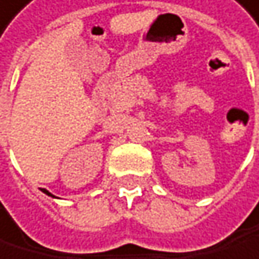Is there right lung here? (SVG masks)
Masks as SVG:
<instances>
[{"label":"right lung","mask_w":259,"mask_h":259,"mask_svg":"<svg viewBox=\"0 0 259 259\" xmlns=\"http://www.w3.org/2000/svg\"><path fill=\"white\" fill-rule=\"evenodd\" d=\"M42 191H44V193H46V195H49V196H54V195H50V193H49V191H47V190H44V188H42ZM54 198H55V196H54Z\"/></svg>","instance_id":"1"}]
</instances>
